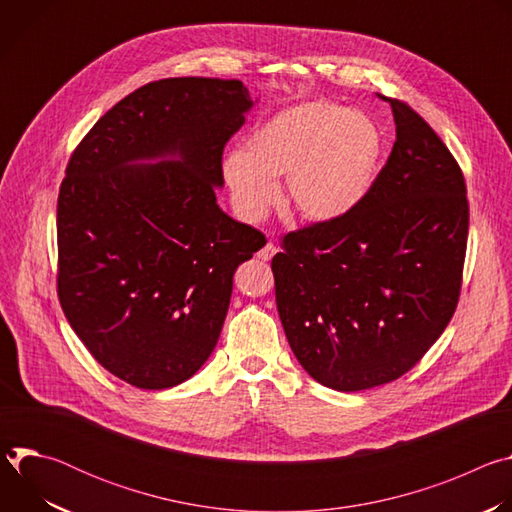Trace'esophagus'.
<instances>
[{
    "mask_svg": "<svg viewBox=\"0 0 512 512\" xmlns=\"http://www.w3.org/2000/svg\"><path fill=\"white\" fill-rule=\"evenodd\" d=\"M275 253H277V247H275L273 243H267V245L257 253V257H259L261 261H269Z\"/></svg>",
    "mask_w": 512,
    "mask_h": 512,
    "instance_id": "esophagus-1",
    "label": "esophagus"
}]
</instances>
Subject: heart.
<instances>
[{
    "label": "heart",
    "mask_w": 512,
    "mask_h": 512,
    "mask_svg": "<svg viewBox=\"0 0 512 512\" xmlns=\"http://www.w3.org/2000/svg\"><path fill=\"white\" fill-rule=\"evenodd\" d=\"M383 152V133L364 111L328 101L287 107L229 152L223 174L237 210L257 221L279 196L285 176L289 202L314 223L352 212L371 192Z\"/></svg>",
    "instance_id": "obj_1"
}]
</instances>
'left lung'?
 <instances>
[{
  "instance_id": "obj_1",
  "label": "left lung",
  "mask_w": 512,
  "mask_h": 512,
  "mask_svg": "<svg viewBox=\"0 0 512 512\" xmlns=\"http://www.w3.org/2000/svg\"><path fill=\"white\" fill-rule=\"evenodd\" d=\"M397 139L352 212L281 241L271 261L287 342L324 387L354 393L405 375L452 320L468 241L460 166L403 101Z\"/></svg>"
}]
</instances>
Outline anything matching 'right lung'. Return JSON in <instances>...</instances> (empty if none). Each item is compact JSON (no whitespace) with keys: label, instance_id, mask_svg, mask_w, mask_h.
Returning <instances> with one entry per match:
<instances>
[{"label":"right lung","instance_id":"add662e5","mask_svg":"<svg viewBox=\"0 0 512 512\" xmlns=\"http://www.w3.org/2000/svg\"><path fill=\"white\" fill-rule=\"evenodd\" d=\"M257 101L237 79L133 91L85 135L56 208L58 298L95 360L137 389L188 381L265 237L216 204L223 150Z\"/></svg>","mask_w":512,"mask_h":512}]
</instances>
